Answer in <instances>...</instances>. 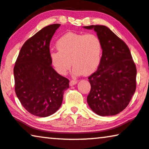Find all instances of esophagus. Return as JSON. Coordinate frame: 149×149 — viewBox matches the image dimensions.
Returning <instances> with one entry per match:
<instances>
[{
    "label": "esophagus",
    "instance_id": "esophagus-1",
    "mask_svg": "<svg viewBox=\"0 0 149 149\" xmlns=\"http://www.w3.org/2000/svg\"><path fill=\"white\" fill-rule=\"evenodd\" d=\"M77 82V80H75V79H72V80H71L70 81V86H72L76 84Z\"/></svg>",
    "mask_w": 149,
    "mask_h": 149
}]
</instances>
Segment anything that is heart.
I'll use <instances>...</instances> for the list:
<instances>
[{"label": "heart", "mask_w": 149, "mask_h": 149, "mask_svg": "<svg viewBox=\"0 0 149 149\" xmlns=\"http://www.w3.org/2000/svg\"><path fill=\"white\" fill-rule=\"evenodd\" d=\"M56 46L58 51H51L50 58L61 75H65L72 64L73 73L77 75L93 74L99 65L102 47L96 34L69 32L58 40Z\"/></svg>", "instance_id": "obj_1"}]
</instances>
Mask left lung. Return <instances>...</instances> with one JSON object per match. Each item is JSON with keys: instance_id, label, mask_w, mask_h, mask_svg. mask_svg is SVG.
<instances>
[{"instance_id": "8db88e82", "label": "left lung", "mask_w": 149, "mask_h": 149, "mask_svg": "<svg viewBox=\"0 0 149 149\" xmlns=\"http://www.w3.org/2000/svg\"><path fill=\"white\" fill-rule=\"evenodd\" d=\"M96 32L102 53L97 70L88 77V104L98 116H115L128 105L136 88V68L124 42L104 26H84Z\"/></svg>"}]
</instances>
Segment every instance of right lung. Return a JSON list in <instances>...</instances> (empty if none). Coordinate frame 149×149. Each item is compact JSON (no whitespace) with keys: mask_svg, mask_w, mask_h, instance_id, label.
Wrapping results in <instances>:
<instances>
[{"mask_svg":"<svg viewBox=\"0 0 149 149\" xmlns=\"http://www.w3.org/2000/svg\"><path fill=\"white\" fill-rule=\"evenodd\" d=\"M61 24L45 27L22 46L15 64V91L29 113L45 117L53 114L62 104L69 79L52 67L50 42Z\"/></svg>","mask_w":149,"mask_h":149,"instance_id":"obj_1","label":"right lung"}]
</instances>
